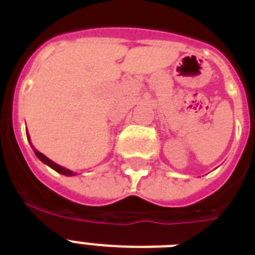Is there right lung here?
Wrapping results in <instances>:
<instances>
[{"label": "right lung", "mask_w": 255, "mask_h": 255, "mask_svg": "<svg viewBox=\"0 0 255 255\" xmlns=\"http://www.w3.org/2000/svg\"><path fill=\"white\" fill-rule=\"evenodd\" d=\"M26 133H27V132H26ZM27 139H29V137H27ZM29 141H30V139H29ZM31 148H34L33 145H31ZM34 153L37 155V157L39 160H41L42 163L47 164V165L53 168L54 170H57L58 173L65 174V176H74V173H73V172H71V170L66 169V168H63V167H61V165H58V164H55V163H54V161H51V160H50V159H47V157H46V156L43 155V153H41V152H38L37 149H35V148H34Z\"/></svg>", "instance_id": "1"}]
</instances>
